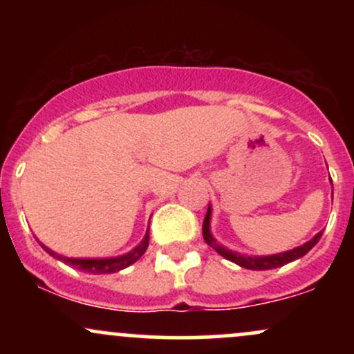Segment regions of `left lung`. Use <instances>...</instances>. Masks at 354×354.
I'll list each match as a JSON object with an SVG mask.
<instances>
[{
    "instance_id": "obj_1",
    "label": "left lung",
    "mask_w": 354,
    "mask_h": 354,
    "mask_svg": "<svg viewBox=\"0 0 354 354\" xmlns=\"http://www.w3.org/2000/svg\"><path fill=\"white\" fill-rule=\"evenodd\" d=\"M209 221H211V206H208L205 221H203V238H205V241L208 243V245L213 248V250L216 251L218 254H221L223 258L230 259V261L236 263V265H239L241 268H246V270H256V271L273 270V268L284 266V265H288V263L295 261V259L301 258V256L306 254L308 251H310L311 248L319 241L321 234H323V231H319V233L316 234V236L313 239H310L308 243H304V245L295 248V250L284 251V253L270 254V256H246V254L234 253V251L228 250V248L219 245L216 239L213 238V234H211Z\"/></svg>"
}]
</instances>
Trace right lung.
Returning a JSON list of instances; mask_svg holds the SVG:
<instances>
[{"label": "right lung", "instance_id": "right-lung-1", "mask_svg": "<svg viewBox=\"0 0 354 354\" xmlns=\"http://www.w3.org/2000/svg\"><path fill=\"white\" fill-rule=\"evenodd\" d=\"M38 243L41 245V248L48 254L53 256V258L59 259V261L76 268V270L84 271V273H91V274H109V273H116V271L124 270V268L133 265V263L138 261V259L145 254L146 248L149 245V228L146 231L143 241H141L135 250H131L126 254L116 256V258H66V256L55 253V251L50 250V248L44 246L41 241Z\"/></svg>", "mask_w": 354, "mask_h": 354}]
</instances>
